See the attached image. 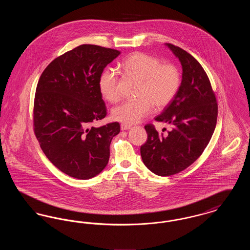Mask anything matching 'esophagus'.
I'll return each instance as SVG.
<instances>
[{
  "instance_id": "1",
  "label": "esophagus",
  "mask_w": 250,
  "mask_h": 250,
  "mask_svg": "<svg viewBox=\"0 0 250 250\" xmlns=\"http://www.w3.org/2000/svg\"><path fill=\"white\" fill-rule=\"evenodd\" d=\"M131 125H126V124H121V129L122 130H128L130 129Z\"/></svg>"
}]
</instances>
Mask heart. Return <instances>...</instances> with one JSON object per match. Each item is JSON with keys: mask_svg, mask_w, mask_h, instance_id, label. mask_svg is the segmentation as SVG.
<instances>
[{"mask_svg": "<svg viewBox=\"0 0 250 250\" xmlns=\"http://www.w3.org/2000/svg\"><path fill=\"white\" fill-rule=\"evenodd\" d=\"M124 71L140 81L134 100H127L114 107L112 119L126 125H134L150 114L153 106L160 109L167 107L177 95L182 83V74L173 63H162L155 56L134 52L122 62ZM119 78L113 68H107L99 77L98 88L108 102L119 99Z\"/></svg>", "mask_w": 250, "mask_h": 250, "instance_id": "heart-1", "label": "heart"}]
</instances>
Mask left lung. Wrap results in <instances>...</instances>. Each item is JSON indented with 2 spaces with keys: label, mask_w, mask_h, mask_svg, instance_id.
Wrapping results in <instances>:
<instances>
[{
  "label": "left lung",
  "mask_w": 250,
  "mask_h": 250,
  "mask_svg": "<svg viewBox=\"0 0 250 250\" xmlns=\"http://www.w3.org/2000/svg\"><path fill=\"white\" fill-rule=\"evenodd\" d=\"M166 46L181 62L182 83L155 119L170 125L171 130L158 134L153 125H146L148 139L141 147L144 165L159 176L176 174L193 164L210 142L217 120L215 95L201 63L183 48Z\"/></svg>",
  "instance_id": "1"
}]
</instances>
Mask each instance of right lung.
I'll return each mask as SVG.
<instances>
[{"mask_svg": "<svg viewBox=\"0 0 250 250\" xmlns=\"http://www.w3.org/2000/svg\"><path fill=\"white\" fill-rule=\"evenodd\" d=\"M119 50L81 45L53 60L36 86L34 130L48 160L63 173L87 180L107 165L119 123L95 127L107 108L98 88L100 75Z\"/></svg>", "mask_w": 250, "mask_h": 250, "instance_id": "right-lung-1", "label": "right lung"}]
</instances>
